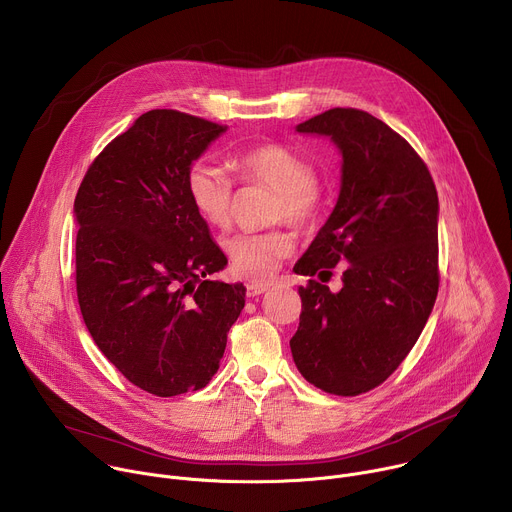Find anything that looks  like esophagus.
<instances>
[{
  "instance_id": "34e87169",
  "label": "esophagus",
  "mask_w": 512,
  "mask_h": 512,
  "mask_svg": "<svg viewBox=\"0 0 512 512\" xmlns=\"http://www.w3.org/2000/svg\"><path fill=\"white\" fill-rule=\"evenodd\" d=\"M267 289H269L267 283H257V281L253 283V281H251V283H247V296H249V298H257V296L265 294Z\"/></svg>"
}]
</instances>
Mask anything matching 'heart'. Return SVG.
I'll use <instances>...</instances> for the list:
<instances>
[{"label":"heart","mask_w":512,"mask_h":512,"mask_svg":"<svg viewBox=\"0 0 512 512\" xmlns=\"http://www.w3.org/2000/svg\"><path fill=\"white\" fill-rule=\"evenodd\" d=\"M245 182L261 184L277 192L273 218L298 229H312L324 212V190L316 168L281 143H263L237 158ZM192 208L214 229H229L235 210V182L214 164H196L186 178ZM231 269L247 279L265 281L273 277L281 261L296 253V235L285 229L265 233H239L227 241Z\"/></svg>","instance_id":"obj_1"}]
</instances>
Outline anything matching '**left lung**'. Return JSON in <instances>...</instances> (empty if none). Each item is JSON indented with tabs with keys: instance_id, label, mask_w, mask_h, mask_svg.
<instances>
[{
	"instance_id": "1",
	"label": "left lung",
	"mask_w": 512,
	"mask_h": 512,
	"mask_svg": "<svg viewBox=\"0 0 512 512\" xmlns=\"http://www.w3.org/2000/svg\"><path fill=\"white\" fill-rule=\"evenodd\" d=\"M328 135L342 154L338 202L294 271L310 279L291 354L302 377L340 397L387 381L417 342L437 298V190L425 162L387 123L360 109H330L296 127Z\"/></svg>"
}]
</instances>
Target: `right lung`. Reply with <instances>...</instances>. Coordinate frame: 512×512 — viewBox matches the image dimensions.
<instances>
[{
  "mask_svg": "<svg viewBox=\"0 0 512 512\" xmlns=\"http://www.w3.org/2000/svg\"><path fill=\"white\" fill-rule=\"evenodd\" d=\"M225 131L174 109L143 113L75 198L83 320L115 369L158 397L208 385L245 308L243 283L206 279L227 257L186 192L192 162Z\"/></svg>",
  "mask_w": 512,
  "mask_h": 512,
  "instance_id": "add662e5",
  "label": "right lung"
}]
</instances>
